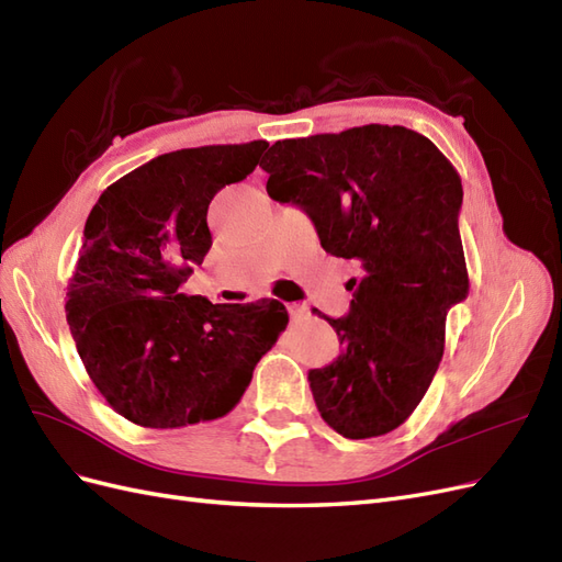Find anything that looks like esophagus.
Segmentation results:
<instances>
[{
	"label": "esophagus",
	"mask_w": 562,
	"mask_h": 562,
	"mask_svg": "<svg viewBox=\"0 0 562 562\" xmlns=\"http://www.w3.org/2000/svg\"><path fill=\"white\" fill-rule=\"evenodd\" d=\"M288 314H291V318L293 321H304V318H310V307L307 304H288Z\"/></svg>",
	"instance_id": "esophagus-1"
}]
</instances>
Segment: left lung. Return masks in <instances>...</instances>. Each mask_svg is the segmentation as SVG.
<instances>
[{"label": "left lung", "instance_id": "left-lung-1", "mask_svg": "<svg viewBox=\"0 0 562 562\" xmlns=\"http://www.w3.org/2000/svg\"><path fill=\"white\" fill-rule=\"evenodd\" d=\"M260 166L267 194L297 203L323 250L363 269L349 314L323 316L342 353L310 370L321 417L353 440L394 431L427 394L448 312L469 295L459 173L429 138L382 124L279 140Z\"/></svg>", "mask_w": 562, "mask_h": 562}]
</instances>
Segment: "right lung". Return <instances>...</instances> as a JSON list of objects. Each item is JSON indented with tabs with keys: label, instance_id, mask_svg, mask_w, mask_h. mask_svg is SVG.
I'll return each mask as SVG.
<instances>
[{
	"label": "right lung",
	"instance_id": "right-lung-1",
	"mask_svg": "<svg viewBox=\"0 0 562 562\" xmlns=\"http://www.w3.org/2000/svg\"><path fill=\"white\" fill-rule=\"evenodd\" d=\"M267 147L168 151L112 182L89 213L67 323L95 389L138 427L225 417L285 328L277 300L213 304L180 293L213 244L209 203L250 176Z\"/></svg>",
	"mask_w": 562,
	"mask_h": 562
}]
</instances>
